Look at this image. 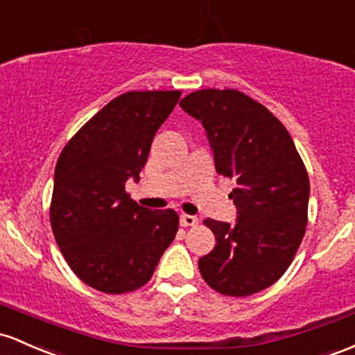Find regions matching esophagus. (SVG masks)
<instances>
[{
	"label": "esophagus",
	"instance_id": "obj_1",
	"mask_svg": "<svg viewBox=\"0 0 355 355\" xmlns=\"http://www.w3.org/2000/svg\"><path fill=\"white\" fill-rule=\"evenodd\" d=\"M180 224L184 227H192V225L198 224V219L196 216H189V214H182L180 216Z\"/></svg>",
	"mask_w": 355,
	"mask_h": 355
}]
</instances>
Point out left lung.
I'll use <instances>...</instances> for the list:
<instances>
[{"label":"left lung","instance_id":"1","mask_svg":"<svg viewBox=\"0 0 355 355\" xmlns=\"http://www.w3.org/2000/svg\"><path fill=\"white\" fill-rule=\"evenodd\" d=\"M202 121L217 173L234 178L236 224L205 219L216 246L198 259L207 285L249 297L278 282L297 254L309 222L310 180L293 139L275 114L236 89H200L180 101Z\"/></svg>","mask_w":355,"mask_h":355}]
</instances>
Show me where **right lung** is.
<instances>
[{"label": "right lung", "mask_w": 355, "mask_h": 355, "mask_svg": "<svg viewBox=\"0 0 355 355\" xmlns=\"http://www.w3.org/2000/svg\"><path fill=\"white\" fill-rule=\"evenodd\" d=\"M180 91H130L106 104L57 159L50 224L70 270L107 295L145 286L178 231V214L131 200L153 136Z\"/></svg>", "instance_id": "obj_1"}]
</instances>
